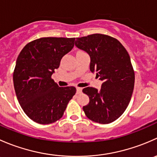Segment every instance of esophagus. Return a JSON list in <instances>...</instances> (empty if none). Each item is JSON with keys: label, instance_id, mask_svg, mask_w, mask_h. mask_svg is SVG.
I'll use <instances>...</instances> for the list:
<instances>
[{"label": "esophagus", "instance_id": "esophagus-1", "mask_svg": "<svg viewBox=\"0 0 157 157\" xmlns=\"http://www.w3.org/2000/svg\"><path fill=\"white\" fill-rule=\"evenodd\" d=\"M82 92V88L80 87H77V93H80Z\"/></svg>", "mask_w": 157, "mask_h": 157}]
</instances>
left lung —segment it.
Returning <instances> with one entry per match:
<instances>
[{"instance_id": "left-lung-1", "label": "left lung", "mask_w": 157, "mask_h": 157, "mask_svg": "<svg viewBox=\"0 0 157 157\" xmlns=\"http://www.w3.org/2000/svg\"><path fill=\"white\" fill-rule=\"evenodd\" d=\"M75 45L89 54L90 71L103 81L100 90H83L90 98L83 107L85 115L100 124L113 122L127 109L134 90V71L127 50L116 39L99 33L77 38Z\"/></svg>"}]
</instances>
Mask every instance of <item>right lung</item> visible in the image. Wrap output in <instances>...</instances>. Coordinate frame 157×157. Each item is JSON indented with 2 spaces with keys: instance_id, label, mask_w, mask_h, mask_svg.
Instances as JSON below:
<instances>
[{
  "instance_id": "1",
  "label": "right lung",
  "mask_w": 157,
  "mask_h": 157,
  "mask_svg": "<svg viewBox=\"0 0 157 157\" xmlns=\"http://www.w3.org/2000/svg\"><path fill=\"white\" fill-rule=\"evenodd\" d=\"M74 41L75 38H40L25 45L18 55L14 89L23 112L35 122L48 124L59 120L76 93L74 86L60 87L52 79Z\"/></svg>"
}]
</instances>
